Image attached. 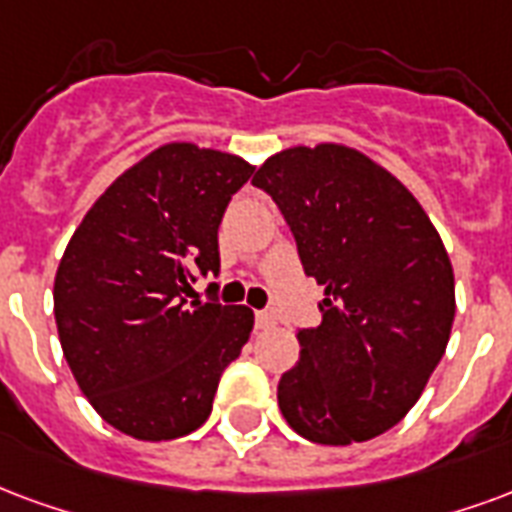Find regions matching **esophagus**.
I'll list each match as a JSON object with an SVG mask.
<instances>
[{
	"instance_id": "esophagus-1",
	"label": "esophagus",
	"mask_w": 512,
	"mask_h": 512,
	"mask_svg": "<svg viewBox=\"0 0 512 512\" xmlns=\"http://www.w3.org/2000/svg\"><path fill=\"white\" fill-rule=\"evenodd\" d=\"M255 323H257V328H271V325L276 323V317L271 312H257Z\"/></svg>"
}]
</instances>
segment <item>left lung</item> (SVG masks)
<instances>
[{"instance_id": "1", "label": "left lung", "mask_w": 512, "mask_h": 512, "mask_svg": "<svg viewBox=\"0 0 512 512\" xmlns=\"http://www.w3.org/2000/svg\"><path fill=\"white\" fill-rule=\"evenodd\" d=\"M252 184L274 198L304 271L325 287L323 323L298 331L279 410L317 445L377 437L412 410L445 355L456 317L448 249L410 189L344 143L279 151Z\"/></svg>"}]
</instances>
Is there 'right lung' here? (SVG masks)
<instances>
[{
	"instance_id": "obj_1",
	"label": "right lung",
	"mask_w": 512,
	"mask_h": 512,
	"mask_svg": "<svg viewBox=\"0 0 512 512\" xmlns=\"http://www.w3.org/2000/svg\"><path fill=\"white\" fill-rule=\"evenodd\" d=\"M255 165L173 140L94 200L54 279L59 342L78 388L113 429L184 437L211 415L227 363L249 342L246 306L187 301L219 268V222Z\"/></svg>"
}]
</instances>
